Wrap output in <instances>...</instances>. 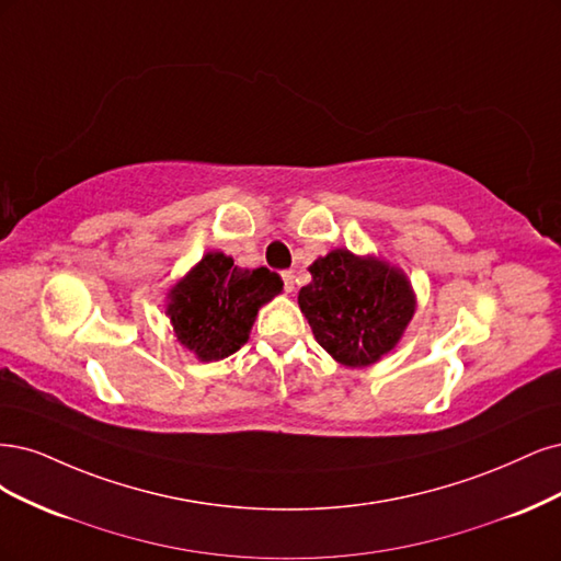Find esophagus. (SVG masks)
Listing matches in <instances>:
<instances>
[{
	"mask_svg": "<svg viewBox=\"0 0 561 561\" xmlns=\"http://www.w3.org/2000/svg\"><path fill=\"white\" fill-rule=\"evenodd\" d=\"M282 279H284L286 294H294V288H296V277H294L291 270H286V273H282Z\"/></svg>",
	"mask_w": 561,
	"mask_h": 561,
	"instance_id": "34e87169",
	"label": "esophagus"
}]
</instances>
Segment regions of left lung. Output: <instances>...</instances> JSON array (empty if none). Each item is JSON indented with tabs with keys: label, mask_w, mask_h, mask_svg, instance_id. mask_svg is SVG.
<instances>
[{
	"label": "left lung",
	"mask_w": 561,
	"mask_h": 561,
	"mask_svg": "<svg viewBox=\"0 0 561 561\" xmlns=\"http://www.w3.org/2000/svg\"><path fill=\"white\" fill-rule=\"evenodd\" d=\"M310 275L298 294L300 312L337 364L366 368L399 345L417 307L403 270L333 249L310 265Z\"/></svg>",
	"instance_id": "obj_1"
}]
</instances>
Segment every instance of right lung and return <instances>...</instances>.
Returning <instances> with one entry per match:
<instances>
[{
	"mask_svg": "<svg viewBox=\"0 0 561 561\" xmlns=\"http://www.w3.org/2000/svg\"><path fill=\"white\" fill-rule=\"evenodd\" d=\"M282 277L267 267H238L221 251H209L170 288L165 314L176 340L209 364L244 345L259 310L282 294Z\"/></svg>",
	"mask_w": 561,
	"mask_h": 561,
	"instance_id": "obj_1",
	"label": "right lung"
}]
</instances>
